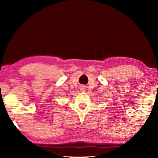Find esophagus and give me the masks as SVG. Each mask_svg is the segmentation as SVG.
I'll return each instance as SVG.
<instances>
[{
    "label": "esophagus",
    "instance_id": "34e87169",
    "mask_svg": "<svg viewBox=\"0 0 158 158\" xmlns=\"http://www.w3.org/2000/svg\"><path fill=\"white\" fill-rule=\"evenodd\" d=\"M80 89H81V90H82V91H84V88L83 86H82V88H81Z\"/></svg>",
    "mask_w": 158,
    "mask_h": 158
}]
</instances>
